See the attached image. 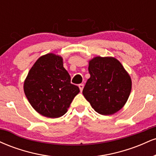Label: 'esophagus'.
I'll return each mask as SVG.
<instances>
[{
  "label": "esophagus",
  "instance_id": "1",
  "mask_svg": "<svg viewBox=\"0 0 156 156\" xmlns=\"http://www.w3.org/2000/svg\"><path fill=\"white\" fill-rule=\"evenodd\" d=\"M83 87H84V85H83V83H80V84H79V85H78V87H79V89H80V92H82V91H83Z\"/></svg>",
  "mask_w": 156,
  "mask_h": 156
}]
</instances>
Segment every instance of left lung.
<instances>
[{
  "label": "left lung",
  "mask_w": 156,
  "mask_h": 156,
  "mask_svg": "<svg viewBox=\"0 0 156 156\" xmlns=\"http://www.w3.org/2000/svg\"><path fill=\"white\" fill-rule=\"evenodd\" d=\"M87 80L83 89L84 98L94 111L110 115L124 106L131 91L130 77L114 57L97 56L89 61Z\"/></svg>",
  "instance_id": "8db88e82"
}]
</instances>
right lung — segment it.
<instances>
[{"label": "right lung", "mask_w": 156, "mask_h": 156, "mask_svg": "<svg viewBox=\"0 0 156 156\" xmlns=\"http://www.w3.org/2000/svg\"><path fill=\"white\" fill-rule=\"evenodd\" d=\"M23 88L31 106L39 114L50 118H58L66 114L80 92L77 86L70 83L62 57L53 53L37 59L28 72Z\"/></svg>", "instance_id": "obj_1"}]
</instances>
